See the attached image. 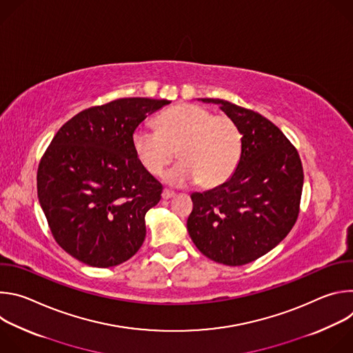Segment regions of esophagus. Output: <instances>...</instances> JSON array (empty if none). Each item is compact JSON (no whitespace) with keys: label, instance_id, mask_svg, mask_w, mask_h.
Here are the masks:
<instances>
[{"label":"esophagus","instance_id":"esophagus-1","mask_svg":"<svg viewBox=\"0 0 353 353\" xmlns=\"http://www.w3.org/2000/svg\"><path fill=\"white\" fill-rule=\"evenodd\" d=\"M176 194L173 192V191H170V190H165L163 192H162V198L163 199H170V198H173Z\"/></svg>","mask_w":353,"mask_h":353}]
</instances>
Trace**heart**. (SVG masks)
Instances as JSON below:
<instances>
[{"mask_svg":"<svg viewBox=\"0 0 353 353\" xmlns=\"http://www.w3.org/2000/svg\"><path fill=\"white\" fill-rule=\"evenodd\" d=\"M157 128H135L132 150L139 165L155 177L165 172L177 152L180 163L166 174L172 184L196 181L203 188L218 187L233 174L241 158L239 124L204 106H174L158 116Z\"/></svg>","mask_w":353,"mask_h":353,"instance_id":"heart-1","label":"heart"}]
</instances>
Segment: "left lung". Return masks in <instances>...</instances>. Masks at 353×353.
<instances>
[{
  "label": "left lung",
  "mask_w": 353,
  "mask_h": 353,
  "mask_svg": "<svg viewBox=\"0 0 353 353\" xmlns=\"http://www.w3.org/2000/svg\"><path fill=\"white\" fill-rule=\"evenodd\" d=\"M218 105L243 132V152L223 184L194 192L187 229L196 248L225 265H244L267 254L294 226L303 166L293 143L260 113L222 99Z\"/></svg>",
  "instance_id": "8db88e82"
}]
</instances>
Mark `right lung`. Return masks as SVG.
I'll use <instances>...</instances> for the list:
<instances>
[{"mask_svg":"<svg viewBox=\"0 0 353 353\" xmlns=\"http://www.w3.org/2000/svg\"><path fill=\"white\" fill-rule=\"evenodd\" d=\"M170 102L124 97L79 112L54 135L37 169V196L57 244L97 268L131 259L162 184L137 161L134 130Z\"/></svg>","mask_w":353,"mask_h":353,"instance_id":"1","label":"right lung"}]
</instances>
